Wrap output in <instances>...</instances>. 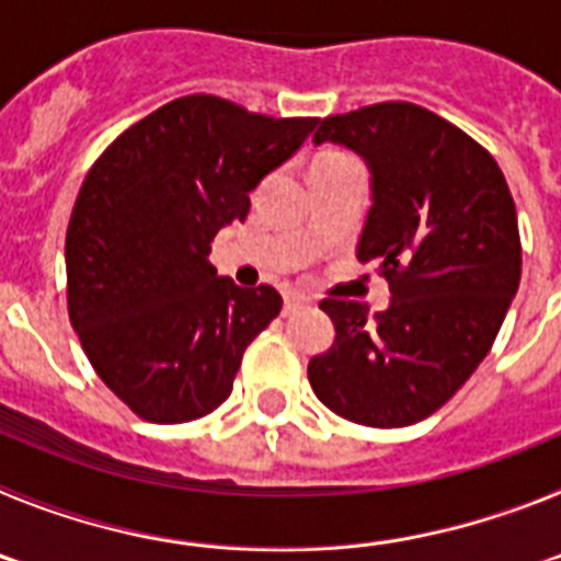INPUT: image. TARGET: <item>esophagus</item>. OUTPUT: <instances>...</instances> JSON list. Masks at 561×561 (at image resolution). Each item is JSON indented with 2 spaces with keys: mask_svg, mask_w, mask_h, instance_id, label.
Returning <instances> with one entry per match:
<instances>
[{
  "mask_svg": "<svg viewBox=\"0 0 561 561\" xmlns=\"http://www.w3.org/2000/svg\"><path fill=\"white\" fill-rule=\"evenodd\" d=\"M304 304H306L304 295H297V291H289V295H286V300H284V317H289L291 311L300 309V306H304Z\"/></svg>",
  "mask_w": 561,
  "mask_h": 561,
  "instance_id": "34e87169",
  "label": "esophagus"
}]
</instances>
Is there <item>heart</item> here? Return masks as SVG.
Here are the masks:
<instances>
[{"label": "heart", "mask_w": 561, "mask_h": 561, "mask_svg": "<svg viewBox=\"0 0 561 561\" xmlns=\"http://www.w3.org/2000/svg\"><path fill=\"white\" fill-rule=\"evenodd\" d=\"M342 157H348V153H342V151H323L320 157H317L314 162H331V160H342Z\"/></svg>", "instance_id": "b5f03b06"}]
</instances>
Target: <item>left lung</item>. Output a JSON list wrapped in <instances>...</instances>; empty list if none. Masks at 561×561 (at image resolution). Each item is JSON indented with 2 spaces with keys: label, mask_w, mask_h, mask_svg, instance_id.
Listing matches in <instances>:
<instances>
[{
  "label": "left lung",
  "mask_w": 561,
  "mask_h": 561,
  "mask_svg": "<svg viewBox=\"0 0 561 561\" xmlns=\"http://www.w3.org/2000/svg\"><path fill=\"white\" fill-rule=\"evenodd\" d=\"M368 162L356 257L376 261L390 306L370 317L325 297L334 345L309 362L331 413L408 427L447 404L492 348L523 272L517 207L494 157L424 106L388 101L320 121L314 142Z\"/></svg>",
  "instance_id": "8db88e82"
}]
</instances>
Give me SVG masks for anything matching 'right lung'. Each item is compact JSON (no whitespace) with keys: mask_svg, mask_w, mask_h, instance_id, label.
Masks as SVG:
<instances>
[{"mask_svg":"<svg viewBox=\"0 0 561 561\" xmlns=\"http://www.w3.org/2000/svg\"><path fill=\"white\" fill-rule=\"evenodd\" d=\"M314 123L185 95L126 128L89 168L67 227L69 323L103 385L140 419L213 413L247 345L280 314L272 286H236L207 255Z\"/></svg>","mask_w":561,"mask_h":561,"instance_id":"right-lung-1","label":"right lung"}]
</instances>
